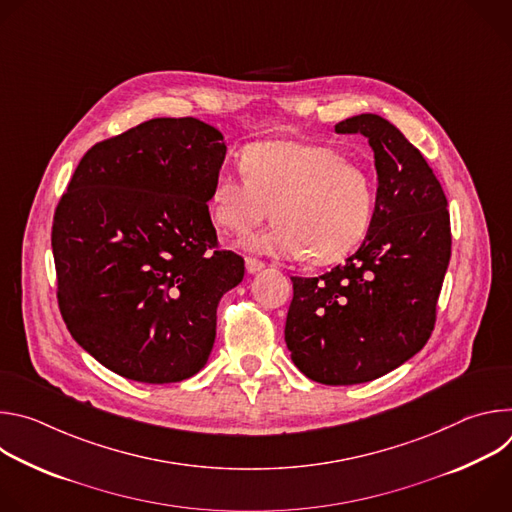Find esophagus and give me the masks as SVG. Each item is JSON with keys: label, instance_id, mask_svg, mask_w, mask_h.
<instances>
[{"label": "esophagus", "instance_id": "esophagus-1", "mask_svg": "<svg viewBox=\"0 0 512 512\" xmlns=\"http://www.w3.org/2000/svg\"><path fill=\"white\" fill-rule=\"evenodd\" d=\"M245 267H247V271H249V273H257V271H261V269L265 267V263H263V261H259V259L247 257V259H245Z\"/></svg>", "mask_w": 512, "mask_h": 512}]
</instances>
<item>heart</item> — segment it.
I'll use <instances>...</instances> for the list:
<instances>
[{
    "label": "heart",
    "instance_id": "1",
    "mask_svg": "<svg viewBox=\"0 0 512 512\" xmlns=\"http://www.w3.org/2000/svg\"><path fill=\"white\" fill-rule=\"evenodd\" d=\"M245 176L221 172L208 210L216 227L245 235L271 216L275 225L245 241L273 259L328 265L352 253L373 223V174L326 145L302 141L255 143L243 156Z\"/></svg>",
    "mask_w": 512,
    "mask_h": 512
}]
</instances>
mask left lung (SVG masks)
I'll use <instances>...</instances> for the list:
<instances>
[{"label": "left lung", "instance_id": "8db88e82", "mask_svg": "<svg viewBox=\"0 0 512 512\" xmlns=\"http://www.w3.org/2000/svg\"><path fill=\"white\" fill-rule=\"evenodd\" d=\"M334 131L369 139L373 223L342 265L320 277H291L285 344L308 379L358 385L401 367L429 340L450 263V212L442 184L391 121L362 113Z\"/></svg>", "mask_w": 512, "mask_h": 512}]
</instances>
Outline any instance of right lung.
I'll return each mask as SVG.
<instances>
[{
  "instance_id": "add662e5",
  "label": "right lung",
  "mask_w": 512,
  "mask_h": 512,
  "mask_svg": "<svg viewBox=\"0 0 512 512\" xmlns=\"http://www.w3.org/2000/svg\"><path fill=\"white\" fill-rule=\"evenodd\" d=\"M223 133L158 117L83 156L52 225L58 306L68 332L109 371L150 385L196 375L216 308L245 261L216 249L208 194Z\"/></svg>"
}]
</instances>
